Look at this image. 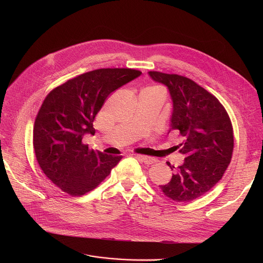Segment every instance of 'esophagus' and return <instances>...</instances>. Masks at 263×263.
I'll use <instances>...</instances> for the list:
<instances>
[{"mask_svg":"<svg viewBox=\"0 0 263 263\" xmlns=\"http://www.w3.org/2000/svg\"><path fill=\"white\" fill-rule=\"evenodd\" d=\"M135 157H137L138 159H140L144 164H153L155 162H157V159L154 158V157H148V156H143V155H138V154H135Z\"/></svg>","mask_w":263,"mask_h":263,"instance_id":"1","label":"esophagus"}]
</instances>
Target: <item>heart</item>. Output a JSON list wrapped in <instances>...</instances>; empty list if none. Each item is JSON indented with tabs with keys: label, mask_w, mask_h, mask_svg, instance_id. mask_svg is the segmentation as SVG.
Segmentation results:
<instances>
[{
	"label": "heart",
	"mask_w": 263,
	"mask_h": 263,
	"mask_svg": "<svg viewBox=\"0 0 263 263\" xmlns=\"http://www.w3.org/2000/svg\"><path fill=\"white\" fill-rule=\"evenodd\" d=\"M143 91H148V92H155V93H158V92H163L162 89L158 86H151V87H146L143 89Z\"/></svg>",
	"instance_id": "b5f03b06"
}]
</instances>
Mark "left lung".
<instances>
[{"label": "left lung", "mask_w": 263, "mask_h": 263, "mask_svg": "<svg viewBox=\"0 0 263 263\" xmlns=\"http://www.w3.org/2000/svg\"><path fill=\"white\" fill-rule=\"evenodd\" d=\"M155 82L165 85L173 102L170 131L178 132L176 145L185 156L171 181L159 185L166 197L176 202H190L207 192L227 170L234 146L230 118L219 101L193 80L159 71H148Z\"/></svg>", "instance_id": "8db88e82"}]
</instances>
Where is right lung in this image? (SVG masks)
Wrapping results in <instances>:
<instances>
[{
  "instance_id": "add662e5",
  "label": "right lung",
  "mask_w": 263,
  "mask_h": 263,
  "mask_svg": "<svg viewBox=\"0 0 263 263\" xmlns=\"http://www.w3.org/2000/svg\"><path fill=\"white\" fill-rule=\"evenodd\" d=\"M131 68H100L70 79L45 99L33 129L36 159L45 175L73 197L83 196L110 174L123 156L107 155L82 142L106 99L139 77Z\"/></svg>"
}]
</instances>
